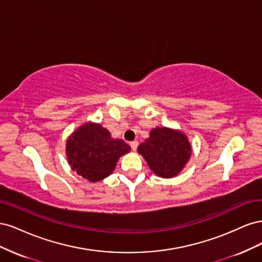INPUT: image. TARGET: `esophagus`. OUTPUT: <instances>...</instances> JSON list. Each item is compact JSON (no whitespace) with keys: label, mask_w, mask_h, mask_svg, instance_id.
Instances as JSON below:
<instances>
[{"label":"esophagus","mask_w":262,"mask_h":262,"mask_svg":"<svg viewBox=\"0 0 262 262\" xmlns=\"http://www.w3.org/2000/svg\"><path fill=\"white\" fill-rule=\"evenodd\" d=\"M138 145H139V142H138V141H132L131 143H130V146H131V148H132L133 150H137Z\"/></svg>","instance_id":"1"}]
</instances>
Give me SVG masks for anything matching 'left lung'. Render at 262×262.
<instances>
[{
    "mask_svg": "<svg viewBox=\"0 0 262 262\" xmlns=\"http://www.w3.org/2000/svg\"><path fill=\"white\" fill-rule=\"evenodd\" d=\"M150 170L162 178H172L185 167L191 156L188 138L178 130L155 128L138 147Z\"/></svg>",
    "mask_w": 262,
    "mask_h": 262,
    "instance_id": "left-lung-1",
    "label": "left lung"
}]
</instances>
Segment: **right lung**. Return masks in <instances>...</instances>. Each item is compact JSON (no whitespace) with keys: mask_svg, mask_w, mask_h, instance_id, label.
I'll list each match as a JSON object with an SVG mask.
<instances>
[{"mask_svg":"<svg viewBox=\"0 0 262 262\" xmlns=\"http://www.w3.org/2000/svg\"><path fill=\"white\" fill-rule=\"evenodd\" d=\"M131 147L98 123L87 122L77 128L67 141V156L71 167L92 182L108 177L122 155Z\"/></svg>","mask_w":262,"mask_h":262,"instance_id":"obj_1","label":"right lung"}]
</instances>
